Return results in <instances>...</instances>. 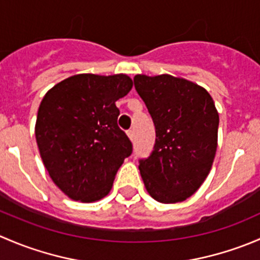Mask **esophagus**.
<instances>
[{"label": "esophagus", "mask_w": 260, "mask_h": 260, "mask_svg": "<svg viewBox=\"0 0 260 260\" xmlns=\"http://www.w3.org/2000/svg\"><path fill=\"white\" fill-rule=\"evenodd\" d=\"M127 135H128V137L131 138V140H133V137H135V131H133V129H128L127 131Z\"/></svg>", "instance_id": "1"}]
</instances>
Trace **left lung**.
<instances>
[{"mask_svg": "<svg viewBox=\"0 0 260 260\" xmlns=\"http://www.w3.org/2000/svg\"><path fill=\"white\" fill-rule=\"evenodd\" d=\"M133 81L156 129L153 151L140 159L141 176L154 200L180 203L211 170L219 128L214 101L201 86L167 74Z\"/></svg>", "mask_w": 260, "mask_h": 260, "instance_id": "left-lung-1", "label": "left lung"}]
</instances>
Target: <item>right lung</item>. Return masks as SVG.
<instances>
[{"mask_svg":"<svg viewBox=\"0 0 260 260\" xmlns=\"http://www.w3.org/2000/svg\"><path fill=\"white\" fill-rule=\"evenodd\" d=\"M131 89L132 80L124 74H79L44 96L36 142L51 180L73 200L91 203L108 195L118 169L132 154L115 106Z\"/></svg>","mask_w":260,"mask_h":260,"instance_id":"1","label":"right lung"}]
</instances>
